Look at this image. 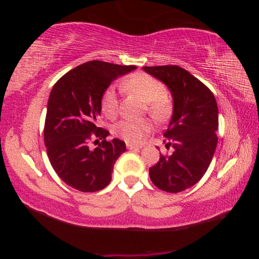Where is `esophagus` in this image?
Listing matches in <instances>:
<instances>
[{"label": "esophagus", "mask_w": 259, "mask_h": 259, "mask_svg": "<svg viewBox=\"0 0 259 259\" xmlns=\"http://www.w3.org/2000/svg\"><path fill=\"white\" fill-rule=\"evenodd\" d=\"M126 148H128V150H139V148H142V146L134 145V144L128 143V144H126Z\"/></svg>", "instance_id": "34e87169"}]
</instances>
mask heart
Segmentation results:
<instances>
[{
    "label": "heart",
    "mask_w": 259,
    "mask_h": 259,
    "mask_svg": "<svg viewBox=\"0 0 259 259\" xmlns=\"http://www.w3.org/2000/svg\"><path fill=\"white\" fill-rule=\"evenodd\" d=\"M122 88L126 93L137 96L146 103L147 112L156 120H163L171 111V102L165 95L163 83L146 73H135L124 80ZM119 99L114 87L104 91L100 107L107 117H113L117 112ZM151 129L147 120H122L113 126V133L128 143H140Z\"/></svg>",
    "instance_id": "heart-1"
}]
</instances>
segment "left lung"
I'll return each instance as SVG.
<instances>
[{
  "label": "left lung",
  "instance_id": "8db88e82",
  "mask_svg": "<svg viewBox=\"0 0 259 259\" xmlns=\"http://www.w3.org/2000/svg\"><path fill=\"white\" fill-rule=\"evenodd\" d=\"M163 82L172 96V115L164 133L169 156L150 168L152 183L162 191L178 193L195 185L207 171L217 146L218 107L209 88L176 65L143 67Z\"/></svg>",
  "mask_w": 259,
  "mask_h": 259
}]
</instances>
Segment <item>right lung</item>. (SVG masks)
<instances>
[{
	"label": "right lung",
	"mask_w": 259,
	"mask_h": 259,
	"mask_svg": "<svg viewBox=\"0 0 259 259\" xmlns=\"http://www.w3.org/2000/svg\"><path fill=\"white\" fill-rule=\"evenodd\" d=\"M137 67L88 61L61 76L48 100L45 144L52 168L73 188L97 192L112 181L114 163L125 152V143L107 142V130L97 126L104 91L119 76ZM103 139L96 149L91 139ZM98 139L96 141H98Z\"/></svg>",
	"instance_id": "obj_1"
}]
</instances>
